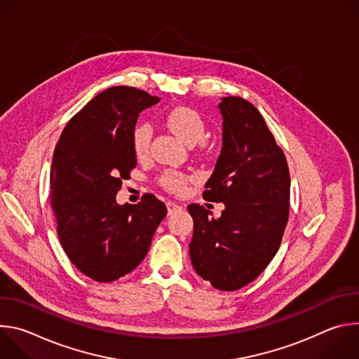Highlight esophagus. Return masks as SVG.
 I'll return each instance as SVG.
<instances>
[{
  "instance_id": "esophagus-1",
  "label": "esophagus",
  "mask_w": 359,
  "mask_h": 359,
  "mask_svg": "<svg viewBox=\"0 0 359 359\" xmlns=\"http://www.w3.org/2000/svg\"><path fill=\"white\" fill-rule=\"evenodd\" d=\"M183 208L180 206V204L175 203V201H168V213L169 215H173L176 212H180Z\"/></svg>"
}]
</instances>
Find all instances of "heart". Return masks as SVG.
Segmentation results:
<instances>
[{"label":"heart","mask_w":359,"mask_h":359,"mask_svg":"<svg viewBox=\"0 0 359 359\" xmlns=\"http://www.w3.org/2000/svg\"><path fill=\"white\" fill-rule=\"evenodd\" d=\"M163 121L175 135H177L184 143L190 146L200 142L206 135V123H204L203 116L196 109L189 107H176L168 111ZM151 136L153 130L150 125L140 123L135 126L132 133V146L137 159H143L149 155ZM189 182V176L172 170L165 172L159 179V183L175 194H183Z\"/></svg>","instance_id":"b5f03b06"}]
</instances>
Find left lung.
<instances>
[{"label": "left lung", "instance_id": "8db88e82", "mask_svg": "<svg viewBox=\"0 0 359 359\" xmlns=\"http://www.w3.org/2000/svg\"><path fill=\"white\" fill-rule=\"evenodd\" d=\"M223 147L204 200L222 201L219 219L189 204V244L196 273L222 291L257 278L280 248L290 213V172L264 118L240 96L223 97Z\"/></svg>", "mask_w": 359, "mask_h": 359}]
</instances>
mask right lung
Segmentation results:
<instances>
[{
	"instance_id": "right-lung-1",
	"label": "right lung",
	"mask_w": 359,
	"mask_h": 359,
	"mask_svg": "<svg viewBox=\"0 0 359 359\" xmlns=\"http://www.w3.org/2000/svg\"><path fill=\"white\" fill-rule=\"evenodd\" d=\"M158 96L132 86L97 93L68 122L50 166V206L72 264L97 283L115 281L146 257L168 209L151 193L137 204L116 203L136 168L132 133Z\"/></svg>"
}]
</instances>
